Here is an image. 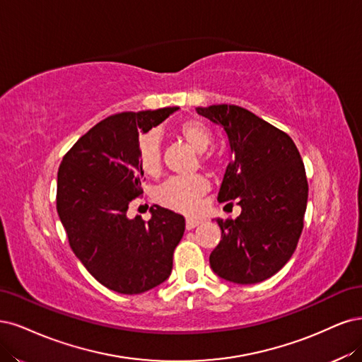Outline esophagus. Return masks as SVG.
<instances>
[{
    "label": "esophagus",
    "mask_w": 362,
    "mask_h": 362,
    "mask_svg": "<svg viewBox=\"0 0 362 362\" xmlns=\"http://www.w3.org/2000/svg\"><path fill=\"white\" fill-rule=\"evenodd\" d=\"M202 221L200 219H194V218H188L186 219V230H192L197 226H200Z\"/></svg>",
    "instance_id": "obj_1"
}]
</instances>
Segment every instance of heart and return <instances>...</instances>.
<instances>
[{
    "mask_svg": "<svg viewBox=\"0 0 362 362\" xmlns=\"http://www.w3.org/2000/svg\"><path fill=\"white\" fill-rule=\"evenodd\" d=\"M176 134L197 153L212 146L214 135L209 127L200 120H186L176 129ZM138 162L147 176H155L160 170V139L156 132H146L139 135L136 144ZM204 162H214L212 156H204ZM211 189V185L203 176H192L185 179H170L159 186L155 198L156 202L171 211L182 214H194L202 203V198Z\"/></svg>",
    "mask_w": 362,
    "mask_h": 362,
    "instance_id": "heart-1",
    "label": "heart"
}]
</instances>
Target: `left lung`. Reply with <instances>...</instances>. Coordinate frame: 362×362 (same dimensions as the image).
Segmentation results:
<instances>
[{"label":"left lung","instance_id":"8db88e82","mask_svg":"<svg viewBox=\"0 0 362 362\" xmlns=\"http://www.w3.org/2000/svg\"><path fill=\"white\" fill-rule=\"evenodd\" d=\"M197 112L223 127L233 155L218 202L242 207L236 219H216L221 240L211 267L236 284L264 281L290 260L304 228V162L293 139L248 110L223 103Z\"/></svg>","mask_w":362,"mask_h":362}]
</instances>
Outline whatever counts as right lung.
I'll list each match as a JSON object with an SVG mask.
<instances>
[{"instance_id": "obj_1", "label": "right lung", "mask_w": 362, "mask_h": 362, "mask_svg": "<svg viewBox=\"0 0 362 362\" xmlns=\"http://www.w3.org/2000/svg\"><path fill=\"white\" fill-rule=\"evenodd\" d=\"M179 107L120 112L81 136L64 155L57 176V212L72 251L110 290L138 295L164 283L185 218L160 206L150 219H131L127 209L143 194L139 134L164 122Z\"/></svg>"}]
</instances>
